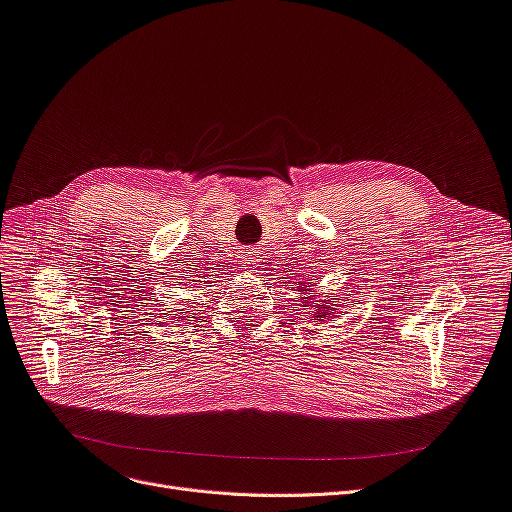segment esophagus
I'll use <instances>...</instances> for the list:
<instances>
[{
    "mask_svg": "<svg viewBox=\"0 0 512 512\" xmlns=\"http://www.w3.org/2000/svg\"><path fill=\"white\" fill-rule=\"evenodd\" d=\"M242 261L245 263H249V265H253L257 259H255V255H251V253H247V255H242Z\"/></svg>",
    "mask_w": 512,
    "mask_h": 512,
    "instance_id": "34e87169",
    "label": "esophagus"
}]
</instances>
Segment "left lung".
Segmentation results:
<instances>
[{"instance_id": "1", "label": "left lung", "mask_w": 512, "mask_h": 512, "mask_svg": "<svg viewBox=\"0 0 512 512\" xmlns=\"http://www.w3.org/2000/svg\"><path fill=\"white\" fill-rule=\"evenodd\" d=\"M311 284V282H309ZM299 294H301V303H303V307H307V309H311L309 313L311 315H315V317H319V321L321 319H328V321H336V317L338 315H334L336 313V307H334V303L336 301H321L319 299V292H313L311 288H305V282H303V286L299 288ZM342 301V299H340Z\"/></svg>"}]
</instances>
